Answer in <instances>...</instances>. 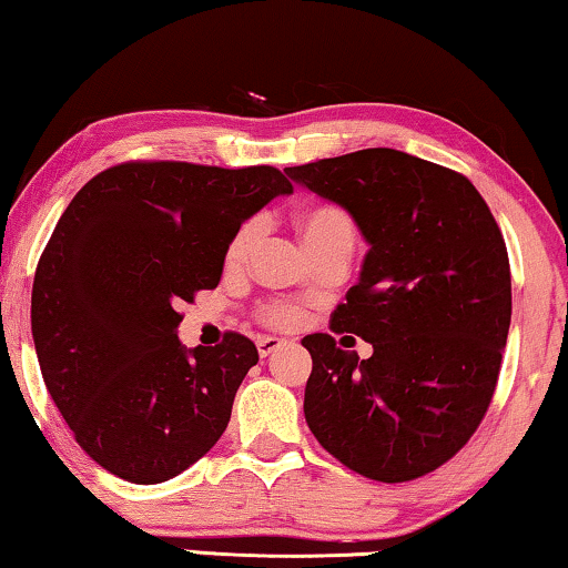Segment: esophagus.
I'll list each match as a JSON object with an SVG mask.
<instances>
[{
	"label": "esophagus",
	"instance_id": "1",
	"mask_svg": "<svg viewBox=\"0 0 568 568\" xmlns=\"http://www.w3.org/2000/svg\"><path fill=\"white\" fill-rule=\"evenodd\" d=\"M284 346V338H276V336H261L258 338V354L261 356H268L278 352V348Z\"/></svg>",
	"mask_w": 568,
	"mask_h": 568
}]
</instances>
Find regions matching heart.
Masks as SVG:
<instances>
[{
	"label": "heart",
	"mask_w": 568,
	"mask_h": 568,
	"mask_svg": "<svg viewBox=\"0 0 568 568\" xmlns=\"http://www.w3.org/2000/svg\"><path fill=\"white\" fill-rule=\"evenodd\" d=\"M297 224L310 255L325 251H352L356 243L354 220L348 216L346 209H341L336 204H313L302 209L297 214ZM261 216H247L245 222L237 224L227 247H224V261H227L230 268L243 266L247 255L253 253L255 243L261 240ZM263 321L278 325V328H286V325L297 323V310L284 305V302H271V305L263 307Z\"/></svg>",
	"instance_id": "b5f03b06"
}]
</instances>
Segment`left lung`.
Wrapping results in <instances>:
<instances>
[{"label":"left lung","mask_w":568,"mask_h":568,"mask_svg":"<svg viewBox=\"0 0 568 568\" xmlns=\"http://www.w3.org/2000/svg\"><path fill=\"white\" fill-rule=\"evenodd\" d=\"M284 173L344 206L369 243L331 331L372 356L331 333L302 338L310 432L364 478H422L468 445L494 398L511 321L499 224L463 173L387 146Z\"/></svg>","instance_id":"left-lung-1"}]
</instances>
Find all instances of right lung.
I'll return each mask as SVG.
<instances>
[{
  "label": "right lung",
  "mask_w": 568,
  "mask_h": 568,
  "mask_svg": "<svg viewBox=\"0 0 568 568\" xmlns=\"http://www.w3.org/2000/svg\"><path fill=\"white\" fill-rule=\"evenodd\" d=\"M292 191L271 165L129 160L69 201L38 261L30 325L53 403L108 473L162 484L227 429L258 348L227 331L185 352L178 310L220 284L237 224Z\"/></svg>",
  "instance_id": "1"
}]
</instances>
